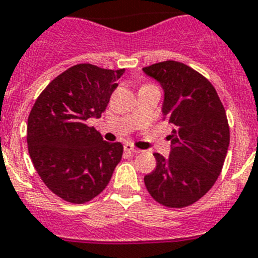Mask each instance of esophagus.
I'll return each instance as SVG.
<instances>
[{"label":"esophagus","mask_w":258,"mask_h":258,"mask_svg":"<svg viewBox=\"0 0 258 258\" xmlns=\"http://www.w3.org/2000/svg\"><path fill=\"white\" fill-rule=\"evenodd\" d=\"M124 151L125 152H130V154H139L140 150H138V148H135L134 146H131V144H124Z\"/></svg>","instance_id":"obj_1"}]
</instances>
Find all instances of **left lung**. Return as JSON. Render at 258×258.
Returning a JSON list of instances; mask_svg holds the SVG:
<instances>
[{
	"label": "left lung",
	"mask_w": 258,
	"mask_h": 258,
	"mask_svg": "<svg viewBox=\"0 0 258 258\" xmlns=\"http://www.w3.org/2000/svg\"><path fill=\"white\" fill-rule=\"evenodd\" d=\"M143 71L164 89L163 120L172 124L171 154H154L156 168L144 176L155 202L184 208L216 183L229 146V124L216 89L199 71L177 60L154 63Z\"/></svg>",
	"instance_id": "left-lung-1"
}]
</instances>
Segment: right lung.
<instances>
[{"mask_svg": "<svg viewBox=\"0 0 258 258\" xmlns=\"http://www.w3.org/2000/svg\"><path fill=\"white\" fill-rule=\"evenodd\" d=\"M123 74L124 69L75 64L50 82L31 108L27 118L31 162L46 187L64 202H91L107 187L122 159V143L103 140L87 120L106 111Z\"/></svg>", "mask_w": 258, "mask_h": 258, "instance_id": "obj_1", "label": "right lung"}]
</instances>
